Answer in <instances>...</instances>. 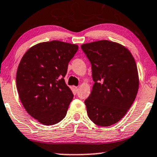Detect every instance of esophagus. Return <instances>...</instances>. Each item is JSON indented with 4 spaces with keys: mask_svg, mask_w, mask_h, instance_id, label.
Listing matches in <instances>:
<instances>
[{
    "mask_svg": "<svg viewBox=\"0 0 157 157\" xmlns=\"http://www.w3.org/2000/svg\"><path fill=\"white\" fill-rule=\"evenodd\" d=\"M74 90H75V93H77V91H78V88L77 87H74Z\"/></svg>",
    "mask_w": 157,
    "mask_h": 157,
    "instance_id": "34e87169",
    "label": "esophagus"
}]
</instances>
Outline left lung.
Returning a JSON list of instances; mask_svg holds the SVG:
<instances>
[{"label":"left lung","instance_id":"1","mask_svg":"<svg viewBox=\"0 0 157 157\" xmlns=\"http://www.w3.org/2000/svg\"><path fill=\"white\" fill-rule=\"evenodd\" d=\"M91 63L94 84L85 100L94 124L109 126L118 122L131 107L139 88L135 58L118 43L100 40L81 45Z\"/></svg>","mask_w":157,"mask_h":157}]
</instances>
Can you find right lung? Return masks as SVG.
Segmentation results:
<instances>
[{
	"label": "right lung",
	"mask_w": 157,
	"mask_h": 157,
	"mask_svg": "<svg viewBox=\"0 0 157 157\" xmlns=\"http://www.w3.org/2000/svg\"><path fill=\"white\" fill-rule=\"evenodd\" d=\"M77 50V44L46 41L31 47L20 60L16 75L19 97L28 114L44 125L58 124L67 115L74 95L64 77Z\"/></svg>",
	"instance_id": "right-lung-1"
}]
</instances>
